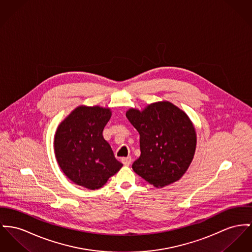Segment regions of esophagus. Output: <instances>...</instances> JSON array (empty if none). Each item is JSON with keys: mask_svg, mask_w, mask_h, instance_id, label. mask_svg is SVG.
I'll list each match as a JSON object with an SVG mask.
<instances>
[{"mask_svg": "<svg viewBox=\"0 0 252 252\" xmlns=\"http://www.w3.org/2000/svg\"><path fill=\"white\" fill-rule=\"evenodd\" d=\"M121 161H122V163H123L124 165H129V164H131V162H132V158H131V157L122 158H121Z\"/></svg>", "mask_w": 252, "mask_h": 252, "instance_id": "34e87169", "label": "esophagus"}]
</instances>
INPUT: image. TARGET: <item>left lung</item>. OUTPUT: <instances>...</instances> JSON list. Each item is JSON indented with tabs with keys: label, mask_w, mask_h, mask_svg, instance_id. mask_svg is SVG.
<instances>
[{
	"label": "left lung",
	"mask_w": 252,
	"mask_h": 252,
	"mask_svg": "<svg viewBox=\"0 0 252 252\" xmlns=\"http://www.w3.org/2000/svg\"><path fill=\"white\" fill-rule=\"evenodd\" d=\"M126 118L139 133L140 157L134 172L159 188L179 181L189 167L197 137L185 112L170 102H158L145 110L131 109Z\"/></svg>",
	"instance_id": "left-lung-1"
}]
</instances>
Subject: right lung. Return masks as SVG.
I'll list each match as a JSON object with an SVG mask.
<instances>
[{
    "label": "right lung",
    "instance_id": "1",
    "mask_svg": "<svg viewBox=\"0 0 252 252\" xmlns=\"http://www.w3.org/2000/svg\"><path fill=\"white\" fill-rule=\"evenodd\" d=\"M110 118V109L80 106L59 125L54 137L55 157L74 184L98 189L122 167L102 134Z\"/></svg>",
    "mask_w": 252,
    "mask_h": 252
}]
</instances>
